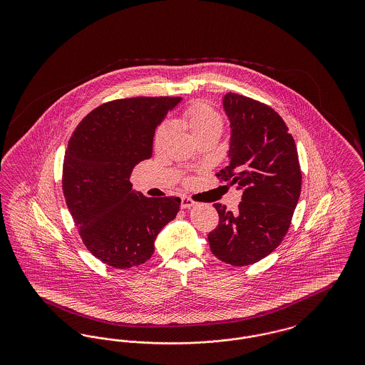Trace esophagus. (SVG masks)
Here are the masks:
<instances>
[{
	"label": "esophagus",
	"instance_id": "obj_1",
	"mask_svg": "<svg viewBox=\"0 0 365 365\" xmlns=\"http://www.w3.org/2000/svg\"><path fill=\"white\" fill-rule=\"evenodd\" d=\"M194 205V200L190 197H182V202H180V207L182 208H191Z\"/></svg>",
	"mask_w": 365,
	"mask_h": 365
}]
</instances>
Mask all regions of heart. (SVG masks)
<instances>
[{
    "label": "heart",
    "instance_id": "b5f03b06",
    "mask_svg": "<svg viewBox=\"0 0 365 365\" xmlns=\"http://www.w3.org/2000/svg\"><path fill=\"white\" fill-rule=\"evenodd\" d=\"M180 124L190 133L192 138H197L209 131H215V130L222 131L223 122L220 115L213 108H210L208 104L202 101H195L183 110ZM167 135H168V124L164 123L157 128L155 134L153 143L156 149H160L163 146Z\"/></svg>",
    "mask_w": 365,
    "mask_h": 365
}]
</instances>
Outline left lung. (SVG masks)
<instances>
[{"instance_id":"8db88e82","label":"left lung","mask_w":365,"mask_h":365,"mask_svg":"<svg viewBox=\"0 0 365 365\" xmlns=\"http://www.w3.org/2000/svg\"><path fill=\"white\" fill-rule=\"evenodd\" d=\"M231 123L230 164L216 178L243 189L237 212L213 204L219 225L209 247L219 260L243 267L272 253L292 225L302 175L294 138L271 106L237 93L223 100Z\"/></svg>"}]
</instances>
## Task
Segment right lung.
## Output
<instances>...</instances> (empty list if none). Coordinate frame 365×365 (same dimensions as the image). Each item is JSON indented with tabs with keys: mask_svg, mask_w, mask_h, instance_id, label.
Listing matches in <instances>:
<instances>
[{
	"mask_svg": "<svg viewBox=\"0 0 365 365\" xmlns=\"http://www.w3.org/2000/svg\"><path fill=\"white\" fill-rule=\"evenodd\" d=\"M180 97H133L93 109L68 140L63 191L87 250L125 269L152 257L157 234L176 217L180 198H149L130 176L152 157L156 127Z\"/></svg>",
	"mask_w": 365,
	"mask_h": 365,
	"instance_id": "add662e5",
	"label": "right lung"
}]
</instances>
